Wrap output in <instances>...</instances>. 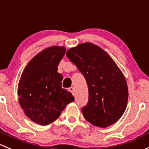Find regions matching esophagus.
Segmentation results:
<instances>
[{
	"mask_svg": "<svg viewBox=\"0 0 149 149\" xmlns=\"http://www.w3.org/2000/svg\"><path fill=\"white\" fill-rule=\"evenodd\" d=\"M69 91L72 93V94H74V88L70 87L69 88Z\"/></svg>",
	"mask_w": 149,
	"mask_h": 149,
	"instance_id": "1",
	"label": "esophagus"
}]
</instances>
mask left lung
<instances>
[{
	"label": "left lung",
	"mask_w": 149,
	"mask_h": 149,
	"mask_svg": "<svg viewBox=\"0 0 149 149\" xmlns=\"http://www.w3.org/2000/svg\"><path fill=\"white\" fill-rule=\"evenodd\" d=\"M66 56L87 82L88 101L82 108L86 120L101 128L119 120L127 106L128 90L123 73L111 57L91 43L70 48Z\"/></svg>",
	"instance_id": "obj_1"
}]
</instances>
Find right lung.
Listing matches in <instances>:
<instances>
[{
    "label": "right lung",
    "mask_w": 149,
    "mask_h": 149,
    "mask_svg": "<svg viewBox=\"0 0 149 149\" xmlns=\"http://www.w3.org/2000/svg\"><path fill=\"white\" fill-rule=\"evenodd\" d=\"M65 53L63 46L43 50L29 62L19 80L20 106L28 118L41 126L55 121L69 103L73 95L62 88L63 76L58 65Z\"/></svg>",
    "instance_id": "1"
}]
</instances>
